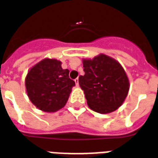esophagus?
Instances as JSON below:
<instances>
[{
	"mask_svg": "<svg viewBox=\"0 0 158 158\" xmlns=\"http://www.w3.org/2000/svg\"><path fill=\"white\" fill-rule=\"evenodd\" d=\"M75 82H76V86L78 87L79 86V79H78V77L75 79Z\"/></svg>",
	"mask_w": 158,
	"mask_h": 158,
	"instance_id": "1",
	"label": "esophagus"
}]
</instances>
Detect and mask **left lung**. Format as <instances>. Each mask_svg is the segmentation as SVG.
<instances>
[{"mask_svg": "<svg viewBox=\"0 0 158 158\" xmlns=\"http://www.w3.org/2000/svg\"><path fill=\"white\" fill-rule=\"evenodd\" d=\"M82 62L85 75L79 77V85L90 109L100 114L116 110L125 101L130 88L121 65L102 54Z\"/></svg>", "mask_w": 158, "mask_h": 158, "instance_id": "obj_1", "label": "left lung"}]
</instances>
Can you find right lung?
Segmentation results:
<instances>
[{"label":"right lung","instance_id":"obj_1","mask_svg":"<svg viewBox=\"0 0 158 158\" xmlns=\"http://www.w3.org/2000/svg\"><path fill=\"white\" fill-rule=\"evenodd\" d=\"M25 85L31 102L44 112H55L67 102L75 81L61 62L44 59L28 71Z\"/></svg>","mask_w":158,"mask_h":158}]
</instances>
